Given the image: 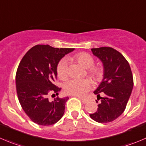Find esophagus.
I'll list each match as a JSON object with an SVG mask.
<instances>
[{"instance_id":"34e87169","label":"esophagus","mask_w":146,"mask_h":146,"mask_svg":"<svg viewBox=\"0 0 146 146\" xmlns=\"http://www.w3.org/2000/svg\"><path fill=\"white\" fill-rule=\"evenodd\" d=\"M78 98L80 99V100H81V101L83 102V103H87L88 102V100L87 99H85V98H80V97H78Z\"/></svg>"}]
</instances>
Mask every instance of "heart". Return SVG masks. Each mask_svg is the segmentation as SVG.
I'll list each match as a JSON object with an SVG mask.
<instances>
[{"label": "heart", "mask_w": 146, "mask_h": 146, "mask_svg": "<svg viewBox=\"0 0 146 146\" xmlns=\"http://www.w3.org/2000/svg\"><path fill=\"white\" fill-rule=\"evenodd\" d=\"M75 60L85 68H88L89 74L95 80H98L103 76V68L99 66H92L94 59L90 54L80 53L75 56ZM58 76L61 80H66L68 76V66L67 59L63 58L59 62L57 67ZM93 83L90 79H72L65 84V91L75 96H83L90 90Z\"/></svg>", "instance_id": "b5f03b06"}]
</instances>
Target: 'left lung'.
Segmentation results:
<instances>
[{"label": "left lung", "mask_w": 146, "mask_h": 146, "mask_svg": "<svg viewBox=\"0 0 146 146\" xmlns=\"http://www.w3.org/2000/svg\"><path fill=\"white\" fill-rule=\"evenodd\" d=\"M91 51L101 61L103 75L101 83L93 92L101 102L90 117L98 123L111 122L125 111L133 88L132 72L126 59L115 49L102 47L92 48ZM100 92L104 95L103 98Z\"/></svg>", "instance_id": "8db88e82"}]
</instances>
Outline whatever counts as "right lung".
Returning a JSON list of instances; mask_svg holds the SVG:
<instances>
[{"label":"right lung","mask_w":146,"mask_h":146,"mask_svg":"<svg viewBox=\"0 0 146 146\" xmlns=\"http://www.w3.org/2000/svg\"><path fill=\"white\" fill-rule=\"evenodd\" d=\"M74 50L37 45L21 60L15 76L17 94L23 111L35 123L53 125L63 117L68 97H56L50 101L48 96H58L60 91L53 83L58 75V65Z\"/></svg>","instance_id":"obj_1"}]
</instances>
